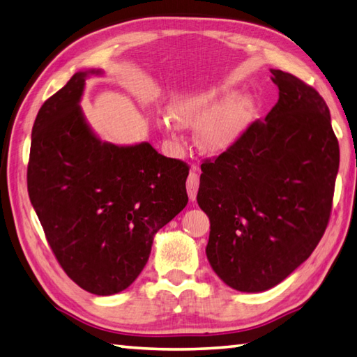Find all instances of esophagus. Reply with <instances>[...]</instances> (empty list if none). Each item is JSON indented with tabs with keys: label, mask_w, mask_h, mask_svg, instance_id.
Segmentation results:
<instances>
[{
	"label": "esophagus",
	"mask_w": 357,
	"mask_h": 357,
	"mask_svg": "<svg viewBox=\"0 0 357 357\" xmlns=\"http://www.w3.org/2000/svg\"><path fill=\"white\" fill-rule=\"evenodd\" d=\"M198 188H199V173L196 167H193L190 174L187 178V193L190 201L196 199V195H198Z\"/></svg>",
	"instance_id": "1"
}]
</instances>
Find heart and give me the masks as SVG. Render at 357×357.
<instances>
[{
    "label": "heart",
    "instance_id": "obj_1",
    "mask_svg": "<svg viewBox=\"0 0 357 357\" xmlns=\"http://www.w3.org/2000/svg\"><path fill=\"white\" fill-rule=\"evenodd\" d=\"M256 104L250 96H236L227 86L185 90L170 102L172 119L162 121L170 133L181 127H198L196 142L210 155H221L236 147L255 121Z\"/></svg>",
    "mask_w": 357,
    "mask_h": 357
}]
</instances>
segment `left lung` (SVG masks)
<instances>
[{
  "mask_svg": "<svg viewBox=\"0 0 357 357\" xmlns=\"http://www.w3.org/2000/svg\"><path fill=\"white\" fill-rule=\"evenodd\" d=\"M279 100L236 147L201 165L211 268L238 291L270 290L308 259L327 229L339 144L324 98L271 69Z\"/></svg>",
  "mask_w": 357,
  "mask_h": 357,
  "instance_id": "1",
  "label": "left lung"
}]
</instances>
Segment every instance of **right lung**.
<instances>
[{"label": "right lung", "mask_w": 357, "mask_h": 357, "mask_svg": "<svg viewBox=\"0 0 357 357\" xmlns=\"http://www.w3.org/2000/svg\"><path fill=\"white\" fill-rule=\"evenodd\" d=\"M77 72L45 101L32 128L30 202L53 255L75 284L98 296L126 290L146 267L153 238L183 210L188 165L150 146L101 141L79 107Z\"/></svg>", "instance_id": "add662e5"}]
</instances>
